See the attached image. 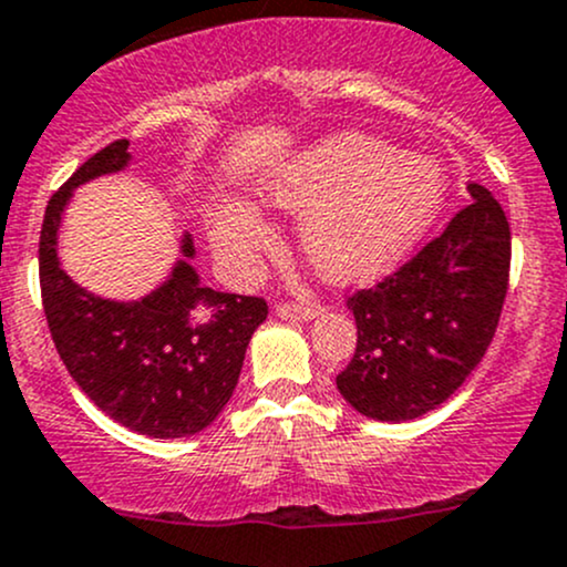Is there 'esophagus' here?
Here are the masks:
<instances>
[{
    "mask_svg": "<svg viewBox=\"0 0 567 567\" xmlns=\"http://www.w3.org/2000/svg\"><path fill=\"white\" fill-rule=\"evenodd\" d=\"M320 312L318 305L312 301H279L277 305V316L285 320H310Z\"/></svg>",
    "mask_w": 567,
    "mask_h": 567,
    "instance_id": "1",
    "label": "esophagus"
}]
</instances>
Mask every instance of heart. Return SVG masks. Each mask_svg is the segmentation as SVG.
I'll use <instances>...</instances> for the list:
<instances>
[{
	"mask_svg": "<svg viewBox=\"0 0 567 567\" xmlns=\"http://www.w3.org/2000/svg\"><path fill=\"white\" fill-rule=\"evenodd\" d=\"M444 192L447 177L433 158L342 134L279 175L266 197L282 210H301L299 247L326 279L353 282L414 247L442 210ZM271 241V227L251 205L216 210L214 244L230 262L247 266Z\"/></svg>",
	"mask_w": 567,
	"mask_h": 567,
	"instance_id": "b5f03b06",
	"label": "heart"
}]
</instances>
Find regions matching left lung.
Here are the masks:
<instances>
[{
	"instance_id": "8db88e82",
	"label": "left lung",
	"mask_w": 567,
	"mask_h": 567,
	"mask_svg": "<svg viewBox=\"0 0 567 567\" xmlns=\"http://www.w3.org/2000/svg\"><path fill=\"white\" fill-rule=\"evenodd\" d=\"M373 288L346 299L357 351L337 390L364 416L416 420L442 405L488 351L511 282V225L488 188Z\"/></svg>"
}]
</instances>
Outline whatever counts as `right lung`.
I'll use <instances>...</instances> for the list:
<instances>
[{"label": "right lung", "instance_id": "add662e5", "mask_svg": "<svg viewBox=\"0 0 567 567\" xmlns=\"http://www.w3.org/2000/svg\"><path fill=\"white\" fill-rule=\"evenodd\" d=\"M125 164L128 140H114L51 194L38 251L43 312L62 364L106 416L142 436H192L230 400L268 305L205 288L183 260L142 301L123 305L79 288L56 260L62 208L79 183ZM183 255H194L192 238H183Z\"/></svg>", "mask_w": 567, "mask_h": 567}]
</instances>
